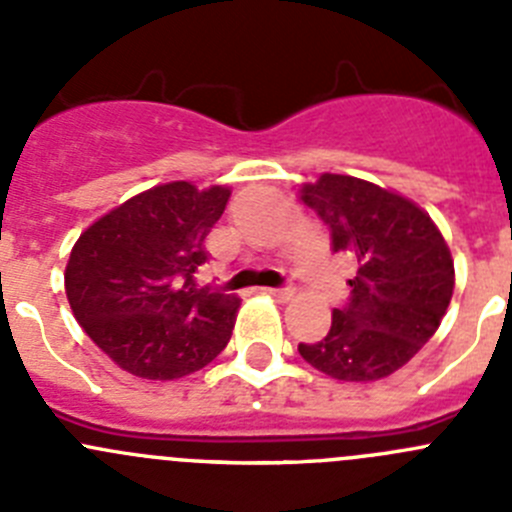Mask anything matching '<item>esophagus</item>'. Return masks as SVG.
Listing matches in <instances>:
<instances>
[{
    "label": "esophagus",
    "instance_id": "obj_1",
    "mask_svg": "<svg viewBox=\"0 0 512 512\" xmlns=\"http://www.w3.org/2000/svg\"><path fill=\"white\" fill-rule=\"evenodd\" d=\"M266 294H271V296H274V299H279V301L294 299V289H269V291H266Z\"/></svg>",
    "mask_w": 512,
    "mask_h": 512
}]
</instances>
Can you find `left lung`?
Segmentation results:
<instances>
[{
    "label": "left lung",
    "mask_w": 512,
    "mask_h": 512,
    "mask_svg": "<svg viewBox=\"0 0 512 512\" xmlns=\"http://www.w3.org/2000/svg\"><path fill=\"white\" fill-rule=\"evenodd\" d=\"M299 198L332 231L334 251L357 261L352 296L332 311L321 342L299 344L314 369L339 382H377L405 367L442 324L455 261L440 228L402 193L321 173Z\"/></svg>",
    "instance_id": "left-lung-1"
}]
</instances>
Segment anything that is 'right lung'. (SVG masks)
I'll list each match as a JSON object with an SVG mask.
<instances>
[{
	"instance_id": "add662e5",
	"label": "right lung",
	"mask_w": 512,
	"mask_h": 512,
	"mask_svg": "<svg viewBox=\"0 0 512 512\" xmlns=\"http://www.w3.org/2000/svg\"><path fill=\"white\" fill-rule=\"evenodd\" d=\"M228 196V186L201 191L188 180L153 186L97 218L72 246V314L133 377L180 379L226 349L241 299L198 289L196 271Z\"/></svg>"
}]
</instances>
